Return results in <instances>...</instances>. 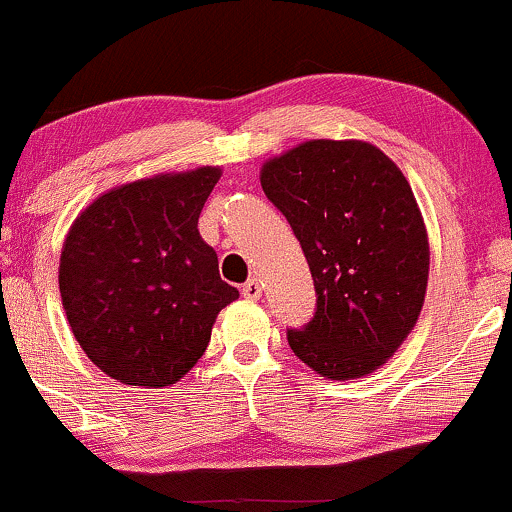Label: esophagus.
<instances>
[{"label": "esophagus", "instance_id": "34e87169", "mask_svg": "<svg viewBox=\"0 0 512 512\" xmlns=\"http://www.w3.org/2000/svg\"><path fill=\"white\" fill-rule=\"evenodd\" d=\"M242 296H244V298H249V301H258V298L263 296V287H261V282H258V280H249V282H244V284H242Z\"/></svg>", "mask_w": 512, "mask_h": 512}]
</instances>
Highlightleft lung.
<instances>
[{"mask_svg":"<svg viewBox=\"0 0 512 512\" xmlns=\"http://www.w3.org/2000/svg\"><path fill=\"white\" fill-rule=\"evenodd\" d=\"M315 282V315L289 329L301 362L334 381L367 376L400 348L428 287L426 225L407 178L364 141H305L261 169Z\"/></svg>","mask_w":512,"mask_h":512,"instance_id":"left-lung-1","label":"left lung"}]
</instances>
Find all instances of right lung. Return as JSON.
Listing matches in <instances>:
<instances>
[{
    "label": "right lung",
    "mask_w": 512,
    "mask_h": 512,
    "mask_svg": "<svg viewBox=\"0 0 512 512\" xmlns=\"http://www.w3.org/2000/svg\"><path fill=\"white\" fill-rule=\"evenodd\" d=\"M218 167L112 188L65 237L58 287L77 343L126 386L164 388L195 367L211 327L240 291L199 237Z\"/></svg>",
    "instance_id": "add662e5"
}]
</instances>
